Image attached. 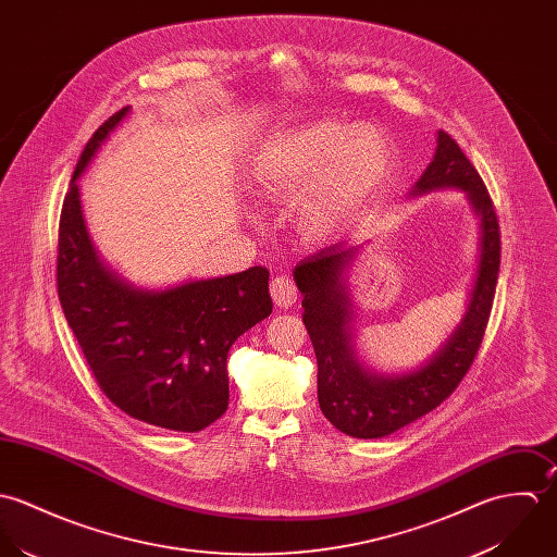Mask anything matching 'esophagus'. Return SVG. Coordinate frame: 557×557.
I'll return each instance as SVG.
<instances>
[{
  "instance_id": "34e87169",
  "label": "esophagus",
  "mask_w": 557,
  "mask_h": 557,
  "mask_svg": "<svg viewBox=\"0 0 557 557\" xmlns=\"http://www.w3.org/2000/svg\"><path fill=\"white\" fill-rule=\"evenodd\" d=\"M271 297L277 308H290L297 301V286L290 277L277 275L271 282Z\"/></svg>"
}]
</instances>
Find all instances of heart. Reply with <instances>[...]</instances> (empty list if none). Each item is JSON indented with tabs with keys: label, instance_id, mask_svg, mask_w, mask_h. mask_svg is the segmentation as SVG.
I'll use <instances>...</instances> for the list:
<instances>
[{
	"label": "heart",
	"instance_id": "b5f03b06",
	"mask_svg": "<svg viewBox=\"0 0 557 557\" xmlns=\"http://www.w3.org/2000/svg\"><path fill=\"white\" fill-rule=\"evenodd\" d=\"M253 183L262 200L295 205L301 230L323 240L376 191L396 168L392 139L368 124L308 122L277 133L253 157Z\"/></svg>",
	"mask_w": 557,
	"mask_h": 557
}]
</instances>
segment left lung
I'll list each match as a JSON object with an SVG mask.
<instances>
[{
  "instance_id": "1",
  "label": "left lung",
  "mask_w": 557,
  "mask_h": 557,
  "mask_svg": "<svg viewBox=\"0 0 557 557\" xmlns=\"http://www.w3.org/2000/svg\"><path fill=\"white\" fill-rule=\"evenodd\" d=\"M458 187L482 218V256L469 310L442 350L420 370L403 376L366 372L350 352L344 271L357 247L319 249L295 267L304 295V323L319 361V405L344 435L379 440L437 409L469 372L486 334L502 260V232L491 194L460 146L440 131L437 152L416 191Z\"/></svg>"
}]
</instances>
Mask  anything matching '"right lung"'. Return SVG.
Masks as SVG:
<instances>
[{
	"label": "right lung",
	"instance_id": "add662e5",
	"mask_svg": "<svg viewBox=\"0 0 557 557\" xmlns=\"http://www.w3.org/2000/svg\"><path fill=\"white\" fill-rule=\"evenodd\" d=\"M126 112L122 108L108 117L77 161L58 230V297L110 403L133 420L198 433L227 409L230 346L273 310L269 271L251 267L144 293L115 280L99 262L75 181Z\"/></svg>",
	"mask_w": 557,
	"mask_h": 557
}]
</instances>
